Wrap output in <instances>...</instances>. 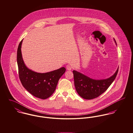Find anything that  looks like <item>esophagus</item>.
<instances>
[{"mask_svg":"<svg viewBox=\"0 0 133 133\" xmlns=\"http://www.w3.org/2000/svg\"><path fill=\"white\" fill-rule=\"evenodd\" d=\"M66 68H67V69L68 70H71L72 69L71 66L70 65H67L66 66Z\"/></svg>","mask_w":133,"mask_h":133,"instance_id":"34e87169","label":"esophagus"}]
</instances>
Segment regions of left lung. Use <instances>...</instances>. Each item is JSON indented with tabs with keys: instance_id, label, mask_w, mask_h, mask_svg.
Listing matches in <instances>:
<instances>
[{
	"instance_id": "8db88e82",
	"label": "left lung",
	"mask_w": 133,
	"mask_h": 133,
	"mask_svg": "<svg viewBox=\"0 0 133 133\" xmlns=\"http://www.w3.org/2000/svg\"><path fill=\"white\" fill-rule=\"evenodd\" d=\"M115 42H116L114 39ZM118 71L109 78L94 79L75 70L73 71L75 89L78 95L86 99H92L98 97L104 92L115 79Z\"/></svg>"
}]
</instances>
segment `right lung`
Returning a JSON list of instances; mask_svg holds the SVG:
<instances>
[{"instance_id": "1", "label": "right lung", "mask_w": 133, "mask_h": 133, "mask_svg": "<svg viewBox=\"0 0 133 133\" xmlns=\"http://www.w3.org/2000/svg\"><path fill=\"white\" fill-rule=\"evenodd\" d=\"M20 42L17 55V62L20 80L22 86L33 96L42 99L50 97L55 92L60 77L65 73L66 68L62 67L46 73H38L29 69L25 65L21 53Z\"/></svg>"}]
</instances>
